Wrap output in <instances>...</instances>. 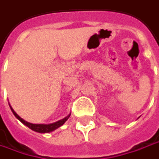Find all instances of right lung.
<instances>
[{"instance_id": "1", "label": "right lung", "mask_w": 159, "mask_h": 159, "mask_svg": "<svg viewBox=\"0 0 159 159\" xmlns=\"http://www.w3.org/2000/svg\"><path fill=\"white\" fill-rule=\"evenodd\" d=\"M9 105H10V104H9ZM10 107H11V111L13 112L14 116L16 117L20 121H21L24 125H26L27 127H29L30 129H32V130L36 131V132H39V133H47V132H51V131H53V130H55L56 129H57V128H59L60 126H62V125H63L66 120H67V119L69 118V116H70V114H69L67 117H66V118L62 119V120H58V121H57V122H55V123H51V124H33V123H30V122H28V121L24 120L22 118H20V117L19 116V115L15 112L14 110L11 108V105H10Z\"/></svg>"}]
</instances>
